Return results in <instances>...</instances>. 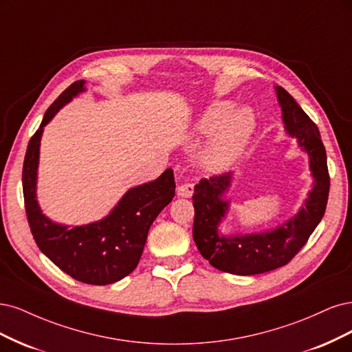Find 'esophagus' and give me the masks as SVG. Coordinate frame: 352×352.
Instances as JSON below:
<instances>
[{"instance_id":"1","label":"esophagus","mask_w":352,"mask_h":352,"mask_svg":"<svg viewBox=\"0 0 352 352\" xmlns=\"http://www.w3.org/2000/svg\"><path fill=\"white\" fill-rule=\"evenodd\" d=\"M195 192V184L192 183H183L177 187V196L179 197H191Z\"/></svg>"}]
</instances>
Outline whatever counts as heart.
Segmentation results:
<instances>
[{"label": "heart", "instance_id": "obj_1", "mask_svg": "<svg viewBox=\"0 0 352 352\" xmlns=\"http://www.w3.org/2000/svg\"><path fill=\"white\" fill-rule=\"evenodd\" d=\"M235 105L230 100L213 104L197 124L201 134H213L203 152V165L210 171H223L230 168L244 152L254 130V118L241 109L232 114Z\"/></svg>", "mask_w": 352, "mask_h": 352}]
</instances>
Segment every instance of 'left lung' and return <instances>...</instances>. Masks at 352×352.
<instances>
[{
    "instance_id": "8db88e82",
    "label": "left lung",
    "mask_w": 352,
    "mask_h": 352,
    "mask_svg": "<svg viewBox=\"0 0 352 352\" xmlns=\"http://www.w3.org/2000/svg\"><path fill=\"white\" fill-rule=\"evenodd\" d=\"M275 90L285 131L297 139L298 146L310 156L313 188L301 209L276 228L245 235H223L218 228L230 212V200H225L223 195L231 187L232 174L200 179L192 195V238L200 254L213 267L232 275H257L285 266L307 243L327 205L331 178L319 129L285 89L275 86Z\"/></svg>"
}]
</instances>
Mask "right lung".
<instances>
[{"label": "right lung", "mask_w": 352, "mask_h": 352, "mask_svg": "<svg viewBox=\"0 0 352 352\" xmlns=\"http://www.w3.org/2000/svg\"><path fill=\"white\" fill-rule=\"evenodd\" d=\"M85 80L67 87L47 109L32 135L23 162V196L28 222L39 250L76 280L108 285L138 267L147 232L161 210L175 196L171 168L151 183L130 188L104 219L70 226L55 223L42 213L36 200L39 146L43 127L65 104L85 92Z\"/></svg>", "instance_id": "obj_1"}]
</instances>
